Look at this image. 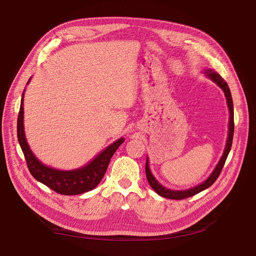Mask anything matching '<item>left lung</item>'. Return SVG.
Listing matches in <instances>:
<instances>
[{
    "instance_id": "obj_1",
    "label": "left lung",
    "mask_w": 256,
    "mask_h": 256,
    "mask_svg": "<svg viewBox=\"0 0 256 256\" xmlns=\"http://www.w3.org/2000/svg\"><path fill=\"white\" fill-rule=\"evenodd\" d=\"M205 74L208 78H210L214 83L218 84L219 88H221L223 90L224 95H226V100H228V106L230 110V122H228V141H226V150H224V152L219 161V164H216V168L214 170V172L210 174V176H209L204 182L196 186V187H194V188H191L188 190H182V191L170 190V189L164 188V186H161L156 180V178L152 176L150 170V166H148V159H147L146 166H145V173H146L147 180H148L150 187L154 190V192L158 193L160 196H164L166 198H171V200L187 198L196 196L200 191H203V190L210 187V186L216 180V178L219 177L222 168L224 166V164H226V158L228 156V152L230 150L232 142H233V136H234V106H233V99H232L230 90L228 83L224 81V79L219 74H216V72H212V70H209V69L205 72Z\"/></svg>"
}]
</instances>
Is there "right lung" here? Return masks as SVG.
<instances>
[{
	"mask_svg": "<svg viewBox=\"0 0 256 256\" xmlns=\"http://www.w3.org/2000/svg\"><path fill=\"white\" fill-rule=\"evenodd\" d=\"M23 95L24 92L22 94L18 114L17 136L30 173L33 175L36 180L40 182L60 194L76 196L94 189L102 182L112 156L118 148V146L124 142V138H120L110 146H108L94 160H92L88 166L81 168L72 170V171H60V170L49 168L42 164L34 156L26 140L24 126H23Z\"/></svg>",
	"mask_w": 256,
	"mask_h": 256,
	"instance_id": "1",
	"label": "right lung"
}]
</instances>
